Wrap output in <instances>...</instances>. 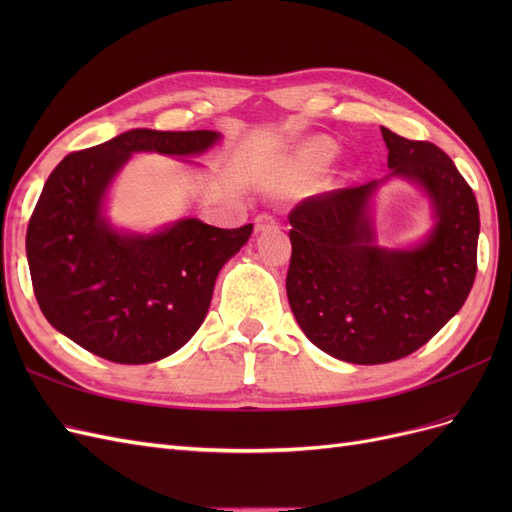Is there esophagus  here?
Instances as JSON below:
<instances>
[{
    "label": "esophagus",
    "instance_id": "34e87169",
    "mask_svg": "<svg viewBox=\"0 0 512 512\" xmlns=\"http://www.w3.org/2000/svg\"><path fill=\"white\" fill-rule=\"evenodd\" d=\"M254 226H256V230H258V232H260V230H267V228H271V226H275L273 215H269V213H260V215H256Z\"/></svg>",
    "mask_w": 512,
    "mask_h": 512
}]
</instances>
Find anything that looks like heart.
I'll return each instance as SVG.
<instances>
[{
	"mask_svg": "<svg viewBox=\"0 0 512 512\" xmlns=\"http://www.w3.org/2000/svg\"><path fill=\"white\" fill-rule=\"evenodd\" d=\"M329 147L327 145H318V153H327Z\"/></svg>",
	"mask_w": 512,
	"mask_h": 512,
	"instance_id": "1",
	"label": "heart"
}]
</instances>
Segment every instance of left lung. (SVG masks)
<instances>
[{
	"instance_id": "left-lung-1",
	"label": "left lung",
	"mask_w": 512,
	"mask_h": 512,
	"mask_svg": "<svg viewBox=\"0 0 512 512\" xmlns=\"http://www.w3.org/2000/svg\"><path fill=\"white\" fill-rule=\"evenodd\" d=\"M391 173L309 196L290 220L288 303L309 342L356 365L391 363L436 335L466 303L476 277L478 205L442 149L380 128ZM393 176L430 198L434 226L408 251L375 243L370 200Z\"/></svg>"
}]
</instances>
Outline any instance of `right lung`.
Instances as JSON below:
<instances>
[{"instance_id":"add662e5","label":"right lung","mask_w":512,"mask_h":512,"mask_svg":"<svg viewBox=\"0 0 512 512\" xmlns=\"http://www.w3.org/2000/svg\"><path fill=\"white\" fill-rule=\"evenodd\" d=\"M213 130L136 128L61 160L27 226V262L44 318L106 361L143 365L177 352L203 324L215 277L254 226L218 228L185 218L149 235L117 230L106 194L132 153L200 156Z\"/></svg>"}]
</instances>
